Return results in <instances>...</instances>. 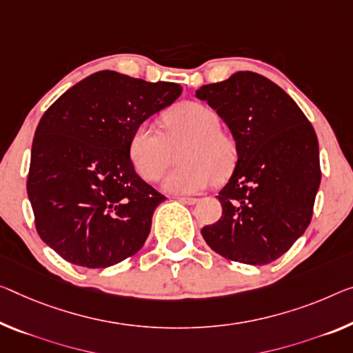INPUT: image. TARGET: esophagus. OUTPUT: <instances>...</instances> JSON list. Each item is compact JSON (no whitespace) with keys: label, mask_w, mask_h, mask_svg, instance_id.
Returning <instances> with one entry per match:
<instances>
[{"label":"esophagus","mask_w":353,"mask_h":353,"mask_svg":"<svg viewBox=\"0 0 353 353\" xmlns=\"http://www.w3.org/2000/svg\"><path fill=\"white\" fill-rule=\"evenodd\" d=\"M178 200H180V202H183V203H186V205H194V203L199 202V199H195V197H178Z\"/></svg>","instance_id":"1"}]
</instances>
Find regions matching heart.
<instances>
[{"label":"heart","instance_id":"b5f03b06","mask_svg":"<svg viewBox=\"0 0 353 353\" xmlns=\"http://www.w3.org/2000/svg\"><path fill=\"white\" fill-rule=\"evenodd\" d=\"M219 115L199 102H181L164 115V134L148 123L134 129L129 156L140 176L156 181L178 154L181 167L172 170L162 188L175 194L203 191L211 180L229 175L236 159V145L229 134L221 131Z\"/></svg>","mask_w":353,"mask_h":353}]
</instances>
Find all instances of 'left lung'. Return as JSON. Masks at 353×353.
Returning <instances> with one entry per match:
<instances>
[{"label": "left lung", "mask_w": 353, "mask_h": 353, "mask_svg": "<svg viewBox=\"0 0 353 353\" xmlns=\"http://www.w3.org/2000/svg\"><path fill=\"white\" fill-rule=\"evenodd\" d=\"M229 126L236 145L232 176L216 195L218 222L202 236L219 256L248 265L279 259L307 229L321 186L312 124L283 88L241 70L195 91Z\"/></svg>", "instance_id": "left-lung-1"}]
</instances>
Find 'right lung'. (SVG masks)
Returning <instances> with one entry per match:
<instances>
[{
	"label": "right lung",
	"mask_w": 353,
	"mask_h": 353,
	"mask_svg": "<svg viewBox=\"0 0 353 353\" xmlns=\"http://www.w3.org/2000/svg\"><path fill=\"white\" fill-rule=\"evenodd\" d=\"M181 91L178 83L99 70L42 115L26 191L37 233L64 260L107 268L143 246L165 197L135 173L129 142Z\"/></svg>",
	"instance_id": "add662e5"
}]
</instances>
